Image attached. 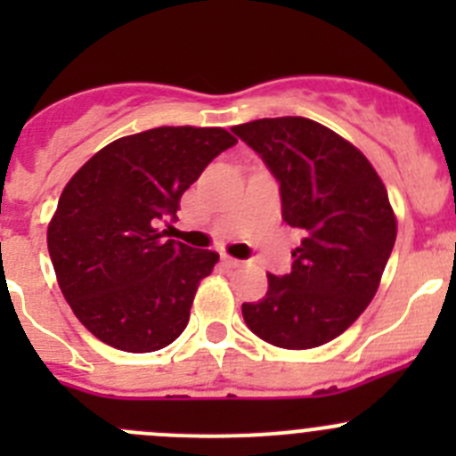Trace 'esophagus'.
Wrapping results in <instances>:
<instances>
[{
  "label": "esophagus",
  "instance_id": "34e87169",
  "mask_svg": "<svg viewBox=\"0 0 456 456\" xmlns=\"http://www.w3.org/2000/svg\"><path fill=\"white\" fill-rule=\"evenodd\" d=\"M223 262L229 266V269H238V266H242V260H238V257H232V256H223Z\"/></svg>",
  "mask_w": 456,
  "mask_h": 456
}]
</instances>
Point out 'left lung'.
<instances>
[{"mask_svg":"<svg viewBox=\"0 0 456 456\" xmlns=\"http://www.w3.org/2000/svg\"><path fill=\"white\" fill-rule=\"evenodd\" d=\"M280 183L282 218L300 229L291 273L269 278L242 317L265 342L305 351L342 335L379 287L397 220L364 154L305 117L257 118L232 127Z\"/></svg>","mask_w":456,"mask_h":456,"instance_id":"obj_1","label":"left lung"}]
</instances>
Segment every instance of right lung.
Listing matches in <instances>:
<instances>
[{
	"instance_id": "obj_1",
	"label": "right lung",
	"mask_w": 456,
	"mask_h": 456,
	"mask_svg": "<svg viewBox=\"0 0 456 456\" xmlns=\"http://www.w3.org/2000/svg\"><path fill=\"white\" fill-rule=\"evenodd\" d=\"M236 145L223 127H154L96 151L61 191L48 224L59 289L81 324L108 346L151 353L185 330L218 254L165 240L181 196Z\"/></svg>"
}]
</instances>
